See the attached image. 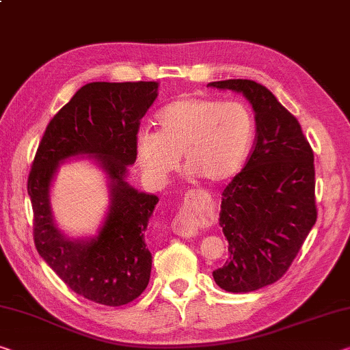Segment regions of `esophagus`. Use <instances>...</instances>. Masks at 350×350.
<instances>
[{
	"instance_id": "obj_1",
	"label": "esophagus",
	"mask_w": 350,
	"mask_h": 350,
	"mask_svg": "<svg viewBox=\"0 0 350 350\" xmlns=\"http://www.w3.org/2000/svg\"><path fill=\"white\" fill-rule=\"evenodd\" d=\"M173 232L179 237L191 238V237H195L198 234V229H196V227L188 224L184 218H180V216H179V218L174 219V223H173Z\"/></svg>"
}]
</instances>
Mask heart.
Masks as SVG:
<instances>
[{
	"label": "heart",
	"instance_id": "heart-1",
	"mask_svg": "<svg viewBox=\"0 0 350 350\" xmlns=\"http://www.w3.org/2000/svg\"><path fill=\"white\" fill-rule=\"evenodd\" d=\"M159 131L135 135V157L149 184L163 187L184 159L191 179L212 184L230 180L251 152L255 124L245 104L187 96L155 115Z\"/></svg>",
	"mask_w": 350,
	"mask_h": 350
}]
</instances>
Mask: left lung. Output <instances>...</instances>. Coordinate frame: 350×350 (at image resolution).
<instances>
[{
	"label": "left lung",
	"instance_id": "left-lung-1",
	"mask_svg": "<svg viewBox=\"0 0 350 350\" xmlns=\"http://www.w3.org/2000/svg\"><path fill=\"white\" fill-rule=\"evenodd\" d=\"M207 87L241 93L257 126L251 157L223 191L219 226L230 257L213 271L219 288L249 293L286 273L316 223L314 157L299 121L266 87L249 79Z\"/></svg>",
	"mask_w": 350,
	"mask_h": 350
}]
</instances>
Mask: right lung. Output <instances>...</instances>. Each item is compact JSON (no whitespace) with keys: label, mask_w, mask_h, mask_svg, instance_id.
I'll return each mask as SVG.
<instances>
[{"label":"right lung","mask_w":350,"mask_h":350,"mask_svg":"<svg viewBox=\"0 0 350 350\" xmlns=\"http://www.w3.org/2000/svg\"><path fill=\"white\" fill-rule=\"evenodd\" d=\"M159 95V82H90L49 121L38 145L27 195L40 257L77 295L120 307L145 291L152 255L145 241L159 198L127 182L135 163L140 120ZM90 159L108 179L109 207L95 236L70 237L51 207V188L68 159Z\"/></svg>","instance_id":"right-lung-1"}]
</instances>
